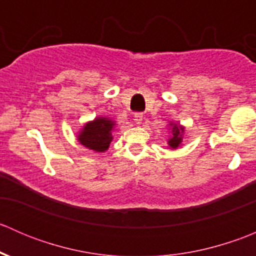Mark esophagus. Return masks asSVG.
I'll list each match as a JSON object with an SVG mask.
<instances>
[{
  "mask_svg": "<svg viewBox=\"0 0 256 256\" xmlns=\"http://www.w3.org/2000/svg\"><path fill=\"white\" fill-rule=\"evenodd\" d=\"M142 118H144L142 112H135V115H134V120H135L136 124L142 122Z\"/></svg>",
  "mask_w": 256,
  "mask_h": 256,
  "instance_id": "obj_1",
  "label": "esophagus"
}]
</instances>
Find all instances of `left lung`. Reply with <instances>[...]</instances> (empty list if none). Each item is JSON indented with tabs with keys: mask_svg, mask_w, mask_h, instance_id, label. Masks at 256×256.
Here are the masks:
<instances>
[{
	"mask_svg": "<svg viewBox=\"0 0 256 256\" xmlns=\"http://www.w3.org/2000/svg\"><path fill=\"white\" fill-rule=\"evenodd\" d=\"M182 131L183 128H178L177 125L174 126V130H172V134H174V135H172V138H170L168 141V144L172 148H176V147L180 146V140H182V138H180V132H182Z\"/></svg>",
	"mask_w": 256,
	"mask_h": 256,
	"instance_id": "obj_1",
	"label": "left lung"
}]
</instances>
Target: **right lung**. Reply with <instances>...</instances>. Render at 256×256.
<instances>
[{"instance_id": "obj_1", "label": "right lung", "mask_w": 256, "mask_h": 256, "mask_svg": "<svg viewBox=\"0 0 256 256\" xmlns=\"http://www.w3.org/2000/svg\"><path fill=\"white\" fill-rule=\"evenodd\" d=\"M112 121L105 118H95L92 122L86 124L79 135L80 144L90 150L98 152H104L109 148L112 142Z\"/></svg>"}]
</instances>
